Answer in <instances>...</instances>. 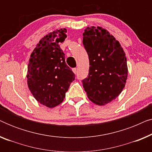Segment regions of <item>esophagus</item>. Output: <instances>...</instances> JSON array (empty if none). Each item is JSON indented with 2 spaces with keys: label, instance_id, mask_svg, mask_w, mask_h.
<instances>
[{
  "label": "esophagus",
  "instance_id": "1",
  "mask_svg": "<svg viewBox=\"0 0 152 152\" xmlns=\"http://www.w3.org/2000/svg\"><path fill=\"white\" fill-rule=\"evenodd\" d=\"M72 71H73V72H74L75 74H76V73H77V69L76 68H72Z\"/></svg>",
  "mask_w": 152,
  "mask_h": 152
}]
</instances>
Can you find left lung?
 <instances>
[{"label":"left lung","instance_id":"left-lung-1","mask_svg":"<svg viewBox=\"0 0 152 152\" xmlns=\"http://www.w3.org/2000/svg\"><path fill=\"white\" fill-rule=\"evenodd\" d=\"M83 45L89 58L88 75L82 81L87 96L95 104L111 102L125 86L126 58L119 41L101 27H87Z\"/></svg>","mask_w":152,"mask_h":152}]
</instances>
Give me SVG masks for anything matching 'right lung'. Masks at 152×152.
Segmentation results:
<instances>
[{
	"instance_id": "right-lung-1",
	"label": "right lung",
	"mask_w": 152,
	"mask_h": 152,
	"mask_svg": "<svg viewBox=\"0 0 152 152\" xmlns=\"http://www.w3.org/2000/svg\"><path fill=\"white\" fill-rule=\"evenodd\" d=\"M66 29L46 34L31 54L27 82L36 100L48 108L60 104L65 98L75 74L66 65L65 55L59 43L66 38Z\"/></svg>"
}]
</instances>
